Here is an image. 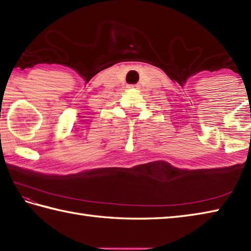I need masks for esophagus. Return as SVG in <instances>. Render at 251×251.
Returning <instances> with one entry per match:
<instances>
[{"mask_svg":"<svg viewBox=\"0 0 251 251\" xmlns=\"http://www.w3.org/2000/svg\"><path fill=\"white\" fill-rule=\"evenodd\" d=\"M139 86L138 85H130V86H128V88H138Z\"/></svg>","mask_w":251,"mask_h":251,"instance_id":"1","label":"esophagus"}]
</instances>
